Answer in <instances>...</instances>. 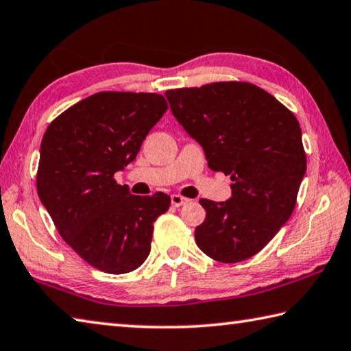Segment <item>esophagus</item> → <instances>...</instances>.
<instances>
[{"mask_svg": "<svg viewBox=\"0 0 351 351\" xmlns=\"http://www.w3.org/2000/svg\"><path fill=\"white\" fill-rule=\"evenodd\" d=\"M188 202H189V199L182 197V195H177V194L171 195V203H173V206H176V207H180V206L186 204Z\"/></svg>", "mask_w": 351, "mask_h": 351, "instance_id": "esophagus-1", "label": "esophagus"}]
</instances>
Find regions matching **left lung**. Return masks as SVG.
<instances>
[{
  "mask_svg": "<svg viewBox=\"0 0 351 351\" xmlns=\"http://www.w3.org/2000/svg\"><path fill=\"white\" fill-rule=\"evenodd\" d=\"M173 115L203 147L207 165L232 178V198H202L195 242L212 259L236 263L259 253L292 215L306 173L294 113L245 82L167 90Z\"/></svg>",
  "mask_w": 351,
  "mask_h": 351,
  "instance_id": "8db88e82",
  "label": "left lung"
}]
</instances>
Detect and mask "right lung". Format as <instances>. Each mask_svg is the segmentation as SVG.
I'll return each mask as SVG.
<instances>
[{
    "mask_svg": "<svg viewBox=\"0 0 351 351\" xmlns=\"http://www.w3.org/2000/svg\"><path fill=\"white\" fill-rule=\"evenodd\" d=\"M167 99L147 92H98L71 106L42 138L36 186L57 232L94 268L125 274L149 254L153 223L169 195H132L115 173L136 159Z\"/></svg>",
    "mask_w": 351,
    "mask_h": 351,
    "instance_id": "add662e5",
    "label": "right lung"
}]
</instances>
